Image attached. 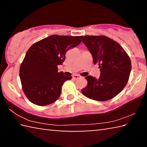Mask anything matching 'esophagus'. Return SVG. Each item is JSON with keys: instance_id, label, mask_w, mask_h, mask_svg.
I'll return each mask as SVG.
<instances>
[{"instance_id": "esophagus-1", "label": "esophagus", "mask_w": 147, "mask_h": 147, "mask_svg": "<svg viewBox=\"0 0 147 147\" xmlns=\"http://www.w3.org/2000/svg\"><path fill=\"white\" fill-rule=\"evenodd\" d=\"M73 78L74 80H76V79H78V78H81V76L78 75V74H75V75H73Z\"/></svg>"}]
</instances>
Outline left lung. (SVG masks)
Segmentation results:
<instances>
[{
  "label": "left lung",
  "mask_w": 147,
  "mask_h": 147,
  "mask_svg": "<svg viewBox=\"0 0 147 147\" xmlns=\"http://www.w3.org/2000/svg\"><path fill=\"white\" fill-rule=\"evenodd\" d=\"M82 42L98 64L100 76L96 79L88 76V86L82 93L98 101L110 100L121 93L127 84L131 72V61L117 42L105 36H86Z\"/></svg>",
  "instance_id": "left-lung-1"
}]
</instances>
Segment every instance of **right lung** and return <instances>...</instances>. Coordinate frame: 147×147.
Returning a JSON list of instances; mask_svg holds the SVG:
<instances>
[{
	"instance_id": "1",
	"label": "right lung",
	"mask_w": 147,
	"mask_h": 147,
	"mask_svg": "<svg viewBox=\"0 0 147 147\" xmlns=\"http://www.w3.org/2000/svg\"><path fill=\"white\" fill-rule=\"evenodd\" d=\"M83 36L52 35L32 45L20 67L23 90L28 100L38 106L55 102L61 94L64 82L72 76L58 73L69 49L78 46Z\"/></svg>"
}]
</instances>
